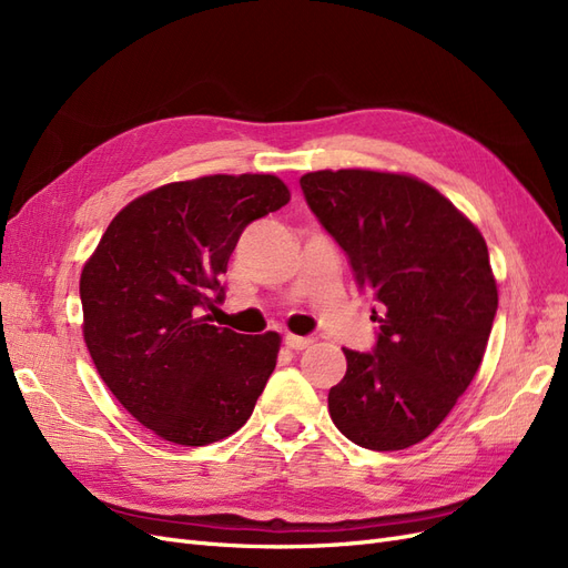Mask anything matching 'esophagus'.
<instances>
[{
	"label": "esophagus",
	"instance_id": "esophagus-1",
	"mask_svg": "<svg viewBox=\"0 0 568 568\" xmlns=\"http://www.w3.org/2000/svg\"><path fill=\"white\" fill-rule=\"evenodd\" d=\"M313 341H315V338H311V336H294V334L284 336L286 348H291V351H305V348H311Z\"/></svg>",
	"mask_w": 568,
	"mask_h": 568
}]
</instances>
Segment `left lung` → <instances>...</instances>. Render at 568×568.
<instances>
[{"label": "left lung", "instance_id": "8db88e82", "mask_svg": "<svg viewBox=\"0 0 568 568\" xmlns=\"http://www.w3.org/2000/svg\"><path fill=\"white\" fill-rule=\"evenodd\" d=\"M301 189L359 291L386 311L372 351L343 348L348 369L329 415L359 448L405 450L436 432L484 359L497 313L488 246L417 178L317 170Z\"/></svg>", "mask_w": 568, "mask_h": 568}]
</instances>
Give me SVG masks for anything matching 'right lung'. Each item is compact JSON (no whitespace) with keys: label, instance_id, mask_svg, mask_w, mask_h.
<instances>
[{"label":"right lung","instance_id":"right-lung-1","mask_svg":"<svg viewBox=\"0 0 568 568\" xmlns=\"http://www.w3.org/2000/svg\"><path fill=\"white\" fill-rule=\"evenodd\" d=\"M291 199L274 175H211L134 199L80 277L84 343L101 379L163 440L239 432L277 365L280 334H236L203 315L225 301L239 236Z\"/></svg>","mask_w":568,"mask_h":568}]
</instances>
